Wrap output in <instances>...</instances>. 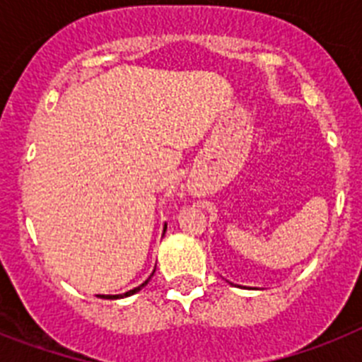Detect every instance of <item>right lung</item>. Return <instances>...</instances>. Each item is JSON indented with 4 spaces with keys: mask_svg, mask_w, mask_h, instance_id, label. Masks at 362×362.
<instances>
[{
    "mask_svg": "<svg viewBox=\"0 0 362 362\" xmlns=\"http://www.w3.org/2000/svg\"><path fill=\"white\" fill-rule=\"evenodd\" d=\"M150 281V279H148ZM148 281H145V283L141 284V286H137V288H134V290H130V292H127V293H121V296H99V297H103V299H121V297H127V296H132V293H136V292H139V290L143 288V286H145L146 283H148Z\"/></svg>",
    "mask_w": 362,
    "mask_h": 362,
    "instance_id": "right-lung-1",
    "label": "right lung"
}]
</instances>
